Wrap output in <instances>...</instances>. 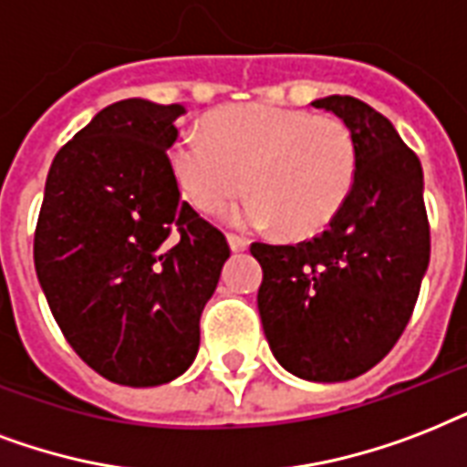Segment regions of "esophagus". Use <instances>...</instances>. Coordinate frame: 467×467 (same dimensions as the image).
<instances>
[{"label": "esophagus", "mask_w": 467, "mask_h": 467, "mask_svg": "<svg viewBox=\"0 0 467 467\" xmlns=\"http://www.w3.org/2000/svg\"><path fill=\"white\" fill-rule=\"evenodd\" d=\"M229 245L231 251H245V248L251 245V241L245 236H238V234H229Z\"/></svg>", "instance_id": "34e87169"}]
</instances>
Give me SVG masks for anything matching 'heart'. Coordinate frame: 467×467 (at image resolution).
Wrapping results in <instances>:
<instances>
[{
  "label": "heart",
  "instance_id": "heart-1",
  "mask_svg": "<svg viewBox=\"0 0 467 467\" xmlns=\"http://www.w3.org/2000/svg\"><path fill=\"white\" fill-rule=\"evenodd\" d=\"M356 136L341 119L275 104L229 107L204 133H184L170 148V168L184 200L216 214L244 184L251 194L231 216L241 226L277 223L285 236L319 234L341 214L358 180Z\"/></svg>",
  "mask_w": 467,
  "mask_h": 467
}]
</instances>
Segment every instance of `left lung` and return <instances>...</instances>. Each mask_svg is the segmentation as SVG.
Masks as SVG:
<instances>
[{"label":"left lung","instance_id":"8db88e82","mask_svg":"<svg viewBox=\"0 0 467 467\" xmlns=\"http://www.w3.org/2000/svg\"><path fill=\"white\" fill-rule=\"evenodd\" d=\"M348 126L358 180L341 214L312 241L253 244L263 267L258 312L273 356L312 382L353 380L410 324L429 267L424 172L395 126L356 97L312 102Z\"/></svg>","mask_w":467,"mask_h":467}]
</instances>
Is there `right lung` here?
<instances>
[{
    "label": "right lung",
    "instance_id": "obj_1",
    "mask_svg": "<svg viewBox=\"0 0 467 467\" xmlns=\"http://www.w3.org/2000/svg\"><path fill=\"white\" fill-rule=\"evenodd\" d=\"M182 104L121 99L50 165L34 263L57 327L95 372L126 388L180 378L231 255L180 197L168 148Z\"/></svg>",
    "mask_w": 467,
    "mask_h": 467
}]
</instances>
